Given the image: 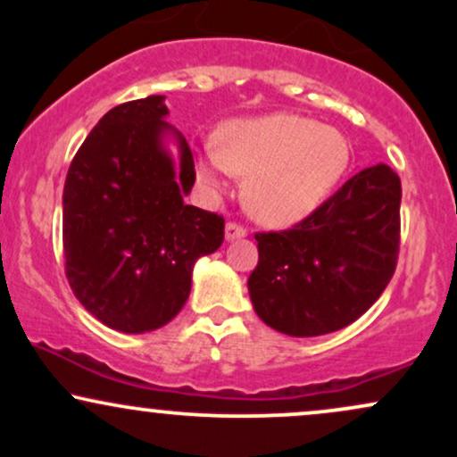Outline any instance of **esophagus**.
<instances>
[{
    "mask_svg": "<svg viewBox=\"0 0 457 457\" xmlns=\"http://www.w3.org/2000/svg\"><path fill=\"white\" fill-rule=\"evenodd\" d=\"M243 236H246L245 225H240V223H236V221H229L228 225H225V238H228V240L243 238Z\"/></svg>",
    "mask_w": 457,
    "mask_h": 457,
    "instance_id": "esophagus-1",
    "label": "esophagus"
}]
</instances>
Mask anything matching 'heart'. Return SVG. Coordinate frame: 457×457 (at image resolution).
<instances>
[{
  "mask_svg": "<svg viewBox=\"0 0 457 457\" xmlns=\"http://www.w3.org/2000/svg\"><path fill=\"white\" fill-rule=\"evenodd\" d=\"M348 165L350 144L339 130L303 115L272 113L223 124L199 176L217 182L225 170L243 178L246 211L283 228L316 211Z\"/></svg>",
  "mask_w": 457,
  "mask_h": 457,
  "instance_id": "obj_1",
  "label": "heart"
}]
</instances>
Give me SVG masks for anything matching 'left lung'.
<instances>
[{
	"label": "left lung",
	"instance_id": "8db88e82",
	"mask_svg": "<svg viewBox=\"0 0 457 457\" xmlns=\"http://www.w3.org/2000/svg\"><path fill=\"white\" fill-rule=\"evenodd\" d=\"M400 176L367 167L312 214L279 232H255L249 277L255 313L279 333H333L378 301L400 255Z\"/></svg>",
	"mask_w": 457,
	"mask_h": 457
}]
</instances>
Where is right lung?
<instances>
[{
	"label": "right lung",
	"mask_w": 457,
	"mask_h": 457,
	"mask_svg": "<svg viewBox=\"0 0 457 457\" xmlns=\"http://www.w3.org/2000/svg\"><path fill=\"white\" fill-rule=\"evenodd\" d=\"M165 96L113 107L98 120L66 174L64 270L94 318L145 333L176 318L193 264L223 243L225 219L188 206L195 162L180 141V167L162 150Z\"/></svg>",
	"instance_id": "add662e5"
}]
</instances>
